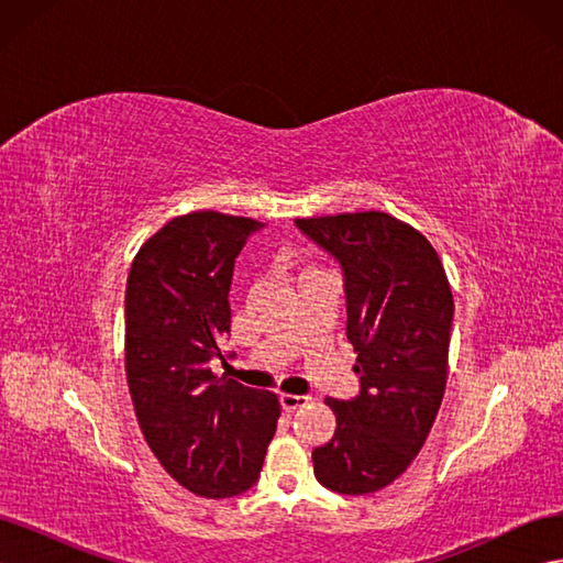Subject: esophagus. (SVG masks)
I'll return each instance as SVG.
<instances>
[{
	"instance_id": "obj_1",
	"label": "esophagus",
	"mask_w": 563,
	"mask_h": 563,
	"mask_svg": "<svg viewBox=\"0 0 563 563\" xmlns=\"http://www.w3.org/2000/svg\"><path fill=\"white\" fill-rule=\"evenodd\" d=\"M312 397H305V395H288V391H282L279 401L284 411H296V408H302L305 404H310Z\"/></svg>"
}]
</instances>
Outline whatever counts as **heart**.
Instances as JSON below:
<instances>
[{"mask_svg":"<svg viewBox=\"0 0 563 563\" xmlns=\"http://www.w3.org/2000/svg\"><path fill=\"white\" fill-rule=\"evenodd\" d=\"M314 269H321V267H317V265H312V263H308L302 267V275H308V272H314Z\"/></svg>","mask_w":563,"mask_h":563,"instance_id":"obj_1","label":"heart"}]
</instances>
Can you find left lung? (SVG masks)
<instances>
[{
    "label": "left lung",
    "instance_id": "left-lung-1",
    "mask_svg": "<svg viewBox=\"0 0 563 563\" xmlns=\"http://www.w3.org/2000/svg\"><path fill=\"white\" fill-rule=\"evenodd\" d=\"M345 269L347 340L362 391L327 397L331 441L312 451L317 479L345 496L376 493L428 439L449 378L453 294L434 246L383 211L296 218Z\"/></svg>",
    "mask_w": 563,
    "mask_h": 563
}]
</instances>
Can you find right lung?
<instances>
[{"mask_svg": "<svg viewBox=\"0 0 563 563\" xmlns=\"http://www.w3.org/2000/svg\"><path fill=\"white\" fill-rule=\"evenodd\" d=\"M261 220L176 216L135 253L126 282L124 364L135 416L162 467L195 496L230 498L258 479L277 430L275 391L216 376L230 333L234 258Z\"/></svg>", "mask_w": 563, "mask_h": 563, "instance_id": "add662e5", "label": "right lung"}]
</instances>
